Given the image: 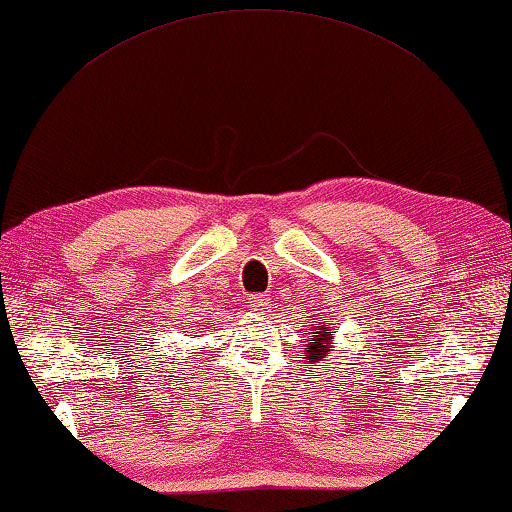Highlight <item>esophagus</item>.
I'll list each match as a JSON object with an SVG mask.
<instances>
[{"instance_id":"34e87169","label":"esophagus","mask_w":512,"mask_h":512,"mask_svg":"<svg viewBox=\"0 0 512 512\" xmlns=\"http://www.w3.org/2000/svg\"><path fill=\"white\" fill-rule=\"evenodd\" d=\"M249 302H252V307H254V311H265V309H269V298L265 296V294H252V298H249Z\"/></svg>"}]
</instances>
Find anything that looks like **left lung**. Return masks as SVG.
<instances>
[{
	"label": "left lung",
	"mask_w": 512,
	"mask_h": 512,
	"mask_svg": "<svg viewBox=\"0 0 512 512\" xmlns=\"http://www.w3.org/2000/svg\"><path fill=\"white\" fill-rule=\"evenodd\" d=\"M331 333H333L331 329L322 327L320 338H316V342L309 344V356H311V360H322V358H325V353H327V349H329V336H331Z\"/></svg>",
	"instance_id": "1"
}]
</instances>
